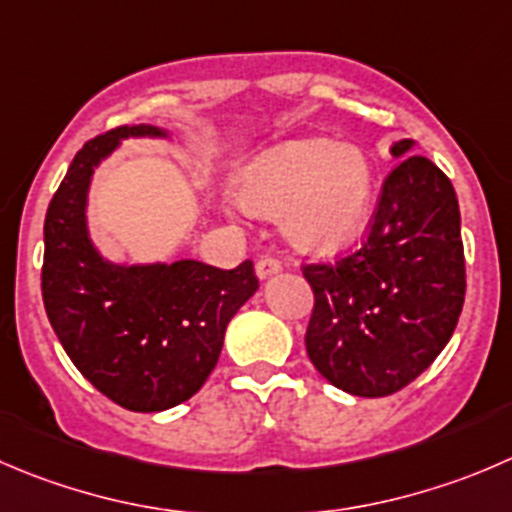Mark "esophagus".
<instances>
[{
    "mask_svg": "<svg viewBox=\"0 0 512 512\" xmlns=\"http://www.w3.org/2000/svg\"><path fill=\"white\" fill-rule=\"evenodd\" d=\"M280 270H282V265H280V260H275V257H262V260L255 265V272L260 280H267V277L277 275Z\"/></svg>",
    "mask_w": 512,
    "mask_h": 512,
    "instance_id": "esophagus-1",
    "label": "esophagus"
}]
</instances>
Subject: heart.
I'll return each instance as SVG.
<instances>
[{
	"label": "heart",
	"instance_id": "heart-1",
	"mask_svg": "<svg viewBox=\"0 0 512 512\" xmlns=\"http://www.w3.org/2000/svg\"><path fill=\"white\" fill-rule=\"evenodd\" d=\"M235 195L252 215H280L282 235L297 250L335 252L370 225L375 165L350 142L290 140L252 157L237 172Z\"/></svg>",
	"mask_w": 512,
	"mask_h": 512
}]
</instances>
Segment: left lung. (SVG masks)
<instances>
[{
    "mask_svg": "<svg viewBox=\"0 0 512 512\" xmlns=\"http://www.w3.org/2000/svg\"><path fill=\"white\" fill-rule=\"evenodd\" d=\"M413 150V140L390 147L400 162L360 250L302 270L315 292L307 355L330 385L357 398L410 385L448 345L463 310L458 197Z\"/></svg>",
    "mask_w": 512,
    "mask_h": 512,
    "instance_id": "obj_1",
    "label": "left lung"
}]
</instances>
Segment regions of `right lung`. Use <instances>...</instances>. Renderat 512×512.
Returning a JSON list of instances; mask_svg holds the SVG:
<instances>
[{
  "label": "right lung",
  "instance_id": "obj_1",
  "mask_svg": "<svg viewBox=\"0 0 512 512\" xmlns=\"http://www.w3.org/2000/svg\"><path fill=\"white\" fill-rule=\"evenodd\" d=\"M165 127H119L74 155L44 220L42 297L79 372L112 403L162 413L190 400L220 360L225 330L257 292L252 262H130L102 255L89 232L94 170L124 140H172Z\"/></svg>",
  "mask_w": 512,
  "mask_h": 512
}]
</instances>
